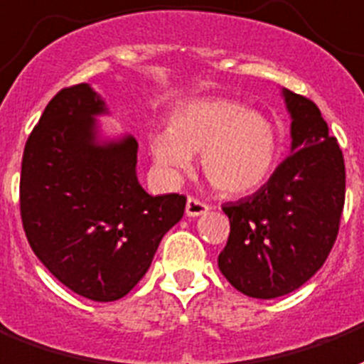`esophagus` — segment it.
Returning a JSON list of instances; mask_svg holds the SVG:
<instances>
[{"mask_svg": "<svg viewBox=\"0 0 364 364\" xmlns=\"http://www.w3.org/2000/svg\"><path fill=\"white\" fill-rule=\"evenodd\" d=\"M207 211H209V205L199 201V199L190 198L186 201V215L188 217H199V215H205Z\"/></svg>", "mask_w": 364, "mask_h": 364, "instance_id": "obj_1", "label": "esophagus"}]
</instances>
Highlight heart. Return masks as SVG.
<instances>
[{
  "label": "heart",
  "mask_w": 364,
  "mask_h": 364,
  "mask_svg": "<svg viewBox=\"0 0 364 364\" xmlns=\"http://www.w3.org/2000/svg\"><path fill=\"white\" fill-rule=\"evenodd\" d=\"M149 153L166 182L192 168L201 153L205 178L224 196H245L270 178L278 138L269 117L224 97L196 100L176 109L168 130L149 136Z\"/></svg>",
  "instance_id": "1"
}]
</instances>
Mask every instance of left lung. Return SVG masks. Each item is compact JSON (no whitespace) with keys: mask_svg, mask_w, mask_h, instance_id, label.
Listing matches in <instances>:
<instances>
[{"mask_svg":"<svg viewBox=\"0 0 364 364\" xmlns=\"http://www.w3.org/2000/svg\"><path fill=\"white\" fill-rule=\"evenodd\" d=\"M289 155L253 196L226 203L224 278L245 296L274 299L301 288L326 261L346 199V165L315 103L282 88Z\"/></svg>","mask_w":364,"mask_h":364,"instance_id":"left-lung-1","label":"left lung"}]
</instances>
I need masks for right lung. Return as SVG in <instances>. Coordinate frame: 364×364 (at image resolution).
<instances>
[{
    "label": "right lung",
    "mask_w": 364,
    "mask_h": 364,
    "mask_svg": "<svg viewBox=\"0 0 364 364\" xmlns=\"http://www.w3.org/2000/svg\"><path fill=\"white\" fill-rule=\"evenodd\" d=\"M107 103L90 84L49 101L24 146L21 217L28 244L70 291L117 301L151 267L184 215L178 193L149 196L138 182V141L109 138Z\"/></svg>",
    "instance_id": "add662e5"
}]
</instances>
